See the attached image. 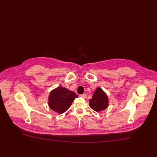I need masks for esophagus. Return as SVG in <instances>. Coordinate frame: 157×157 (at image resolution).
Segmentation results:
<instances>
[{"label": "esophagus", "mask_w": 157, "mask_h": 157, "mask_svg": "<svg viewBox=\"0 0 157 157\" xmlns=\"http://www.w3.org/2000/svg\"><path fill=\"white\" fill-rule=\"evenodd\" d=\"M79 97H80L83 98H84V99H85L87 96H86V94H82V95H80Z\"/></svg>", "instance_id": "1"}]
</instances>
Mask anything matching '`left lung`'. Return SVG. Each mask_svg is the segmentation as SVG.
<instances>
[{
    "label": "left lung",
    "mask_w": 157,
    "mask_h": 157,
    "mask_svg": "<svg viewBox=\"0 0 157 157\" xmlns=\"http://www.w3.org/2000/svg\"><path fill=\"white\" fill-rule=\"evenodd\" d=\"M89 103L90 107L93 110L96 112H100L107 108L109 104L108 97L101 88H97Z\"/></svg>",
    "instance_id": "1"
}]
</instances>
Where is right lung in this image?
<instances>
[{"mask_svg":"<svg viewBox=\"0 0 157 157\" xmlns=\"http://www.w3.org/2000/svg\"><path fill=\"white\" fill-rule=\"evenodd\" d=\"M78 95L74 92L63 86L52 90L48 97V105L50 108L59 114L67 111Z\"/></svg>","mask_w":157,"mask_h":157,"instance_id":"right-lung-1","label":"right lung"}]
</instances>
